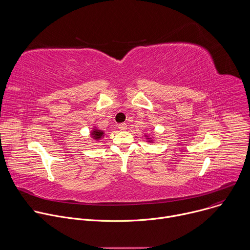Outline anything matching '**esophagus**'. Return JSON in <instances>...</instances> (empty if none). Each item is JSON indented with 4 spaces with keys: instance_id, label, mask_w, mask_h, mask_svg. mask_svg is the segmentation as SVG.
I'll return each instance as SVG.
<instances>
[{
    "instance_id": "obj_1",
    "label": "esophagus",
    "mask_w": 250,
    "mask_h": 250,
    "mask_svg": "<svg viewBox=\"0 0 250 250\" xmlns=\"http://www.w3.org/2000/svg\"><path fill=\"white\" fill-rule=\"evenodd\" d=\"M126 127H127V125L125 123H122V124L119 125V129H121V130H125Z\"/></svg>"
}]
</instances>
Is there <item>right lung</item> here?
<instances>
[{
  "instance_id": "add662e5",
  "label": "right lung",
  "mask_w": 250,
  "mask_h": 250,
  "mask_svg": "<svg viewBox=\"0 0 250 250\" xmlns=\"http://www.w3.org/2000/svg\"><path fill=\"white\" fill-rule=\"evenodd\" d=\"M92 137L95 138V139H100L103 135H104V132L102 130H99V129H94L93 132H92Z\"/></svg>"
}]
</instances>
